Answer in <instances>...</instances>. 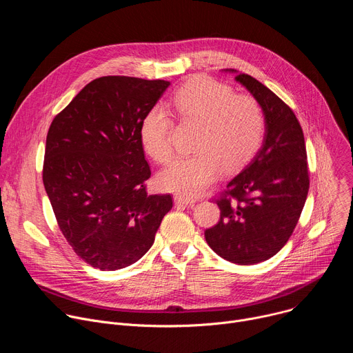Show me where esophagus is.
I'll return each instance as SVG.
<instances>
[{"mask_svg": "<svg viewBox=\"0 0 353 353\" xmlns=\"http://www.w3.org/2000/svg\"><path fill=\"white\" fill-rule=\"evenodd\" d=\"M196 199L194 198H187V196H181V195H176L174 196V204L176 205H191L194 204Z\"/></svg>", "mask_w": 353, "mask_h": 353, "instance_id": "34e87169", "label": "esophagus"}]
</instances>
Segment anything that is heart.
Instances as JSON below:
<instances>
[{"instance_id":"b5f03b06","label":"heart","mask_w":353,"mask_h":353,"mask_svg":"<svg viewBox=\"0 0 353 353\" xmlns=\"http://www.w3.org/2000/svg\"><path fill=\"white\" fill-rule=\"evenodd\" d=\"M172 106L184 121L199 124L191 157L176 159L159 174V184L173 192L194 196L215 183L222 168L233 172L256 155L263 143L265 119L254 99L236 96L233 89L211 78H198L177 90ZM170 113L154 106L141 123V142L159 163L172 159Z\"/></svg>"}]
</instances>
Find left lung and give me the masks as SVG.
Wrapping results in <instances>:
<instances>
[{
  "label": "left lung",
  "mask_w": 353,
  "mask_h": 353,
  "mask_svg": "<svg viewBox=\"0 0 353 353\" xmlns=\"http://www.w3.org/2000/svg\"><path fill=\"white\" fill-rule=\"evenodd\" d=\"M225 71L236 74L261 106L265 134L256 157L216 201L221 219L205 230V240L226 261L250 265L275 256L293 233L309 192L307 154L292 109L256 78Z\"/></svg>",
  "instance_id": "left-lung-1"
}]
</instances>
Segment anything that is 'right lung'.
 I'll return each instance as SVG.
<instances>
[{
    "label": "right lung",
    "mask_w": 353,
    "mask_h": 353,
    "mask_svg": "<svg viewBox=\"0 0 353 353\" xmlns=\"http://www.w3.org/2000/svg\"><path fill=\"white\" fill-rule=\"evenodd\" d=\"M169 85L97 78L48 128L43 184L60 230L93 268L116 271L137 263L173 207L170 194L146 192L150 169L139 134Z\"/></svg>",
    "instance_id": "add662e5"
}]
</instances>
